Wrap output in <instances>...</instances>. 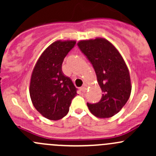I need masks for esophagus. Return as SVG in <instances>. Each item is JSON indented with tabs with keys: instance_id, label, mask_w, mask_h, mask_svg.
Segmentation results:
<instances>
[{
	"instance_id": "obj_1",
	"label": "esophagus",
	"mask_w": 156,
	"mask_h": 156,
	"mask_svg": "<svg viewBox=\"0 0 156 156\" xmlns=\"http://www.w3.org/2000/svg\"><path fill=\"white\" fill-rule=\"evenodd\" d=\"M87 85L86 84H84V85L82 86V87H81V90H82L83 92H85V91L87 90Z\"/></svg>"
}]
</instances>
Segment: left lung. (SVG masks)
<instances>
[{
	"instance_id": "1",
	"label": "left lung",
	"mask_w": 156,
	"mask_h": 156,
	"mask_svg": "<svg viewBox=\"0 0 156 156\" xmlns=\"http://www.w3.org/2000/svg\"><path fill=\"white\" fill-rule=\"evenodd\" d=\"M78 46L94 66L103 93L100 102L87 103V107L97 118L112 117L126 104L131 93L126 63L115 47L105 38L81 40Z\"/></svg>"
}]
</instances>
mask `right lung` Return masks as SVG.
<instances>
[{
	"mask_svg": "<svg viewBox=\"0 0 156 156\" xmlns=\"http://www.w3.org/2000/svg\"><path fill=\"white\" fill-rule=\"evenodd\" d=\"M75 44V41H56L42 53L33 69L30 97L37 111L50 120L65 117L77 95V88L62 71L64 58Z\"/></svg>",
	"mask_w": 156,
	"mask_h": 156,
	"instance_id": "add662e5",
	"label": "right lung"
}]
</instances>
